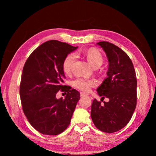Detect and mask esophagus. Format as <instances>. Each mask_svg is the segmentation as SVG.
<instances>
[{
    "label": "esophagus",
    "instance_id": "34e87169",
    "mask_svg": "<svg viewBox=\"0 0 156 156\" xmlns=\"http://www.w3.org/2000/svg\"><path fill=\"white\" fill-rule=\"evenodd\" d=\"M88 94H86V93H84V92H80V97H86V96H87Z\"/></svg>",
    "mask_w": 156,
    "mask_h": 156
}]
</instances>
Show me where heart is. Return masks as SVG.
Instances as JSON below:
<instances>
[{"label": "heart", "instance_id": "b5f03b06", "mask_svg": "<svg viewBox=\"0 0 156 156\" xmlns=\"http://www.w3.org/2000/svg\"><path fill=\"white\" fill-rule=\"evenodd\" d=\"M88 62L93 68H98L103 62V58L98 51L95 49H88L87 51L82 52ZM76 56L74 54H70L66 56L63 62V70L66 74H69L72 71V66L74 64ZM97 84V82L94 80H88V79L78 77L73 81V87L82 90L84 92H88L92 87H94Z\"/></svg>", "mask_w": 156, "mask_h": 156}]
</instances>
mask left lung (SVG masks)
I'll use <instances>...</instances> for the list:
<instances>
[{
  "instance_id": "left-lung-1",
  "label": "left lung",
  "mask_w": 156,
  "mask_h": 156,
  "mask_svg": "<svg viewBox=\"0 0 156 156\" xmlns=\"http://www.w3.org/2000/svg\"><path fill=\"white\" fill-rule=\"evenodd\" d=\"M103 49L108 61V77L97 88L101 101L94 99L91 118L99 130L114 133L131 120L137 105V79L133 64L128 55L117 45L107 41L97 43Z\"/></svg>"
}]
</instances>
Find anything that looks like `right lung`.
Instances as JSON below:
<instances>
[{"label": "right lung", "instance_id": "1", "mask_svg": "<svg viewBox=\"0 0 156 156\" xmlns=\"http://www.w3.org/2000/svg\"><path fill=\"white\" fill-rule=\"evenodd\" d=\"M77 48L57 40L46 41L31 53L23 67L19 89L23 111L42 134L62 133L80 100L78 91L63 84V62ZM59 90L67 93L64 99L56 98Z\"/></svg>", "mask_w": 156, "mask_h": 156}]
</instances>
